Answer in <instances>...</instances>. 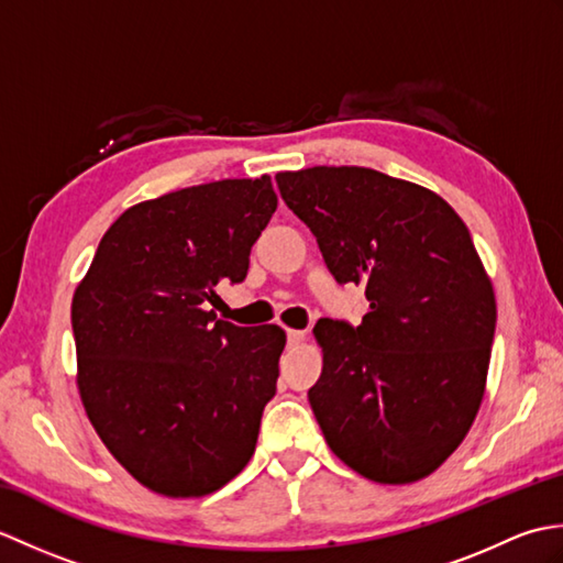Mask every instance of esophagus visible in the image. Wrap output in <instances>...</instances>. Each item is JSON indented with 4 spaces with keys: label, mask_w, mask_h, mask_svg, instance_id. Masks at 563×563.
I'll list each match as a JSON object with an SVG mask.
<instances>
[{
    "label": "esophagus",
    "mask_w": 563,
    "mask_h": 563,
    "mask_svg": "<svg viewBox=\"0 0 563 563\" xmlns=\"http://www.w3.org/2000/svg\"><path fill=\"white\" fill-rule=\"evenodd\" d=\"M305 331H295V329H288V343L290 345H300L305 341Z\"/></svg>",
    "instance_id": "obj_1"
}]
</instances>
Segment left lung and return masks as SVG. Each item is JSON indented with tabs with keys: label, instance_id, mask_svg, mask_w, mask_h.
<instances>
[{
	"label": "left lung",
	"instance_id": "1",
	"mask_svg": "<svg viewBox=\"0 0 563 563\" xmlns=\"http://www.w3.org/2000/svg\"><path fill=\"white\" fill-rule=\"evenodd\" d=\"M339 283L363 285L361 327L319 319L309 404L331 452L377 484L433 474L486 391L496 295L462 218L433 190L365 166L275 174Z\"/></svg>",
	"mask_w": 563,
	"mask_h": 563
}]
</instances>
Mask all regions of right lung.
<instances>
[{
  "label": "right lung",
  "mask_w": 563,
  "mask_h": 563,
  "mask_svg": "<svg viewBox=\"0 0 563 563\" xmlns=\"http://www.w3.org/2000/svg\"><path fill=\"white\" fill-rule=\"evenodd\" d=\"M278 208L271 176L142 200L103 234L71 297L77 387L113 457L150 492L200 498L249 464L285 331L218 319Z\"/></svg>",
  "instance_id": "add662e5"
}]
</instances>
